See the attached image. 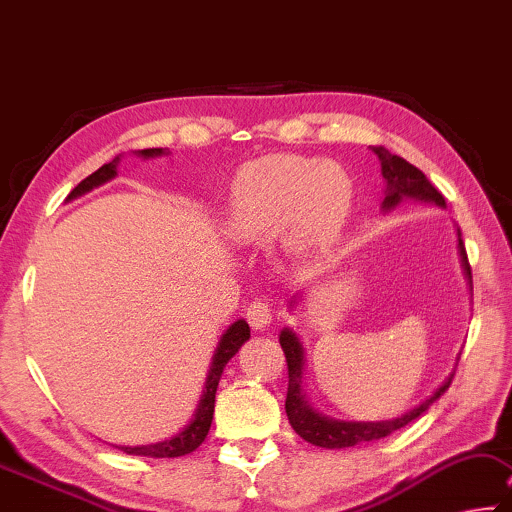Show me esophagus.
<instances>
[{
	"mask_svg": "<svg viewBox=\"0 0 512 512\" xmlns=\"http://www.w3.org/2000/svg\"><path fill=\"white\" fill-rule=\"evenodd\" d=\"M247 320H249L251 326H254V329H265V326H270V322H272L270 304H267V301H263V299L251 301L249 308H247Z\"/></svg>",
	"mask_w": 512,
	"mask_h": 512,
	"instance_id": "34e87169",
	"label": "esophagus"
}]
</instances>
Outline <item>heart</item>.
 <instances>
[{
  "label": "heart",
  "mask_w": 512,
  "mask_h": 512,
  "mask_svg": "<svg viewBox=\"0 0 512 512\" xmlns=\"http://www.w3.org/2000/svg\"><path fill=\"white\" fill-rule=\"evenodd\" d=\"M351 183L335 165L274 154L242 167L233 181L226 226L233 236L265 240L288 231L301 256H324L338 245L351 215Z\"/></svg>",
  "instance_id": "1"
}]
</instances>
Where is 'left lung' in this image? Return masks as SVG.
Here are the masks:
<instances>
[{
  "label": "left lung",
  "instance_id": "obj_1",
  "mask_svg": "<svg viewBox=\"0 0 512 512\" xmlns=\"http://www.w3.org/2000/svg\"><path fill=\"white\" fill-rule=\"evenodd\" d=\"M372 152L379 156L381 161V172L385 181H388V188H385V199H383V208L390 211L395 208L401 199H420V201H431V204L445 206V197L440 195V190L433 186V183L426 179V174L422 170H417L415 165H410L406 158H401L397 154H390L385 147H370ZM458 249H460V258H463V267L467 279L472 281V270H469V261L465 254V245L460 240L458 233ZM295 306V304H290ZM281 349L286 354V363H288V397H286V413L288 420L292 424V429L304 438L306 442H311L315 447H326V449H342V447H354L358 442H370V440H379L390 435L392 431L401 429V426L410 424L417 420L426 408H429L435 399L440 395H445V390L451 385V379H454V372L447 376V381L440 385L433 395L422 401L420 406L408 410L406 415L397 417V420H385V422H338V420H329L320 413L308 406V401L301 392V374H304V349H301L297 335L290 329H283L279 335Z\"/></svg>",
  "mask_w": 512,
  "mask_h": 512
}]
</instances>
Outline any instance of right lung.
<instances>
[{
	"mask_svg": "<svg viewBox=\"0 0 512 512\" xmlns=\"http://www.w3.org/2000/svg\"><path fill=\"white\" fill-rule=\"evenodd\" d=\"M136 154L142 156V158H152V156L165 154V149H158V147L138 149ZM117 165H120V156H115L111 163L102 165L97 172H92L90 177L83 179L79 186L74 188L70 195H67V201L86 195V192H90L92 188H97V186H102V183L111 181L117 174ZM247 340H249V324L245 320L233 322L229 329L222 333L220 345H217L215 354H213V363H211V370H208L204 392H201V399H199V406L195 410V417H192L186 429H183L177 435H172L170 440L156 442V445L117 447V449H122L124 454H129V456H149V458H179V456L190 454V451H195L201 445V442L206 440L208 429H211L213 413H215V392H217V385H220L224 367L233 356L238 354V349L245 345Z\"/></svg>",
	"mask_w": 512,
	"mask_h": 512,
	"instance_id": "add662e5",
	"label": "right lung"
}]
</instances>
